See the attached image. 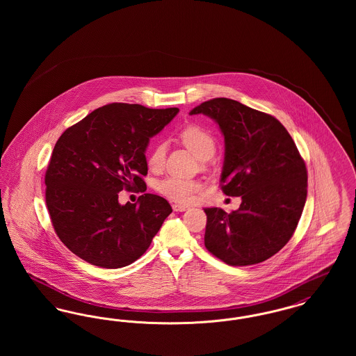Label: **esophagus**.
Returning a JSON list of instances; mask_svg holds the SVG:
<instances>
[{
  "instance_id": "1",
  "label": "esophagus",
  "mask_w": 356,
  "mask_h": 356,
  "mask_svg": "<svg viewBox=\"0 0 356 356\" xmlns=\"http://www.w3.org/2000/svg\"><path fill=\"white\" fill-rule=\"evenodd\" d=\"M172 208H173V211L175 212H184L188 209V207L186 205H181V204H173L172 205Z\"/></svg>"
}]
</instances>
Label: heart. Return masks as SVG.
I'll use <instances>...</instances> for the list:
<instances>
[{"mask_svg":"<svg viewBox=\"0 0 356 356\" xmlns=\"http://www.w3.org/2000/svg\"><path fill=\"white\" fill-rule=\"evenodd\" d=\"M180 140L189 151L195 153L199 159H211L216 149L213 136L199 125H188L180 132ZM167 147L163 141H159L148 156V167L152 170L163 168L165 161ZM156 189L159 193L176 203H192L195 197L202 192L203 184L197 180L181 179L177 176H167L157 181Z\"/></svg>","mask_w":356,"mask_h":356,"instance_id":"1","label":"heart"}]
</instances>
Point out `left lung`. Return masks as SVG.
Returning <instances> with one entry per match:
<instances>
[{"instance_id":"1","label":"left lung","mask_w":356,"mask_h":356,"mask_svg":"<svg viewBox=\"0 0 356 356\" xmlns=\"http://www.w3.org/2000/svg\"><path fill=\"white\" fill-rule=\"evenodd\" d=\"M220 127L225 141L221 191L240 196L237 211L205 208V248L235 267L261 263L293 235L307 199V168L277 119L241 102L218 97L191 111Z\"/></svg>"}]
</instances>
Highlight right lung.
<instances>
[{"label": "right lung", "mask_w": 356, "mask_h": 356, "mask_svg": "<svg viewBox=\"0 0 356 356\" xmlns=\"http://www.w3.org/2000/svg\"><path fill=\"white\" fill-rule=\"evenodd\" d=\"M177 112L113 102L60 136L45 173V200L57 236L73 254L92 266L121 268L149 248L172 207L152 193L121 205L119 192H145L149 138Z\"/></svg>", "instance_id": "obj_1"}]
</instances>
